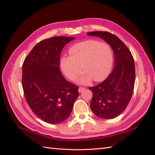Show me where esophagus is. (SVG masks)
I'll return each instance as SVG.
<instances>
[{
    "label": "esophagus",
    "instance_id": "esophagus-1",
    "mask_svg": "<svg viewBox=\"0 0 155 155\" xmlns=\"http://www.w3.org/2000/svg\"><path fill=\"white\" fill-rule=\"evenodd\" d=\"M84 89H85V88H84V87H79L78 91H79V93H81V92L84 90Z\"/></svg>",
    "mask_w": 155,
    "mask_h": 155
}]
</instances>
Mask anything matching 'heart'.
Listing matches in <instances>:
<instances>
[{"label":"heart","instance_id":"b5f03b06","mask_svg":"<svg viewBox=\"0 0 155 155\" xmlns=\"http://www.w3.org/2000/svg\"><path fill=\"white\" fill-rule=\"evenodd\" d=\"M68 53L70 56L61 58L60 66L70 80L77 78L81 67L85 71L77 80L81 85L88 84L92 79L95 81L104 80L110 72L113 54L110 46L105 43L95 40L79 42L70 47Z\"/></svg>","mask_w":155,"mask_h":155}]
</instances>
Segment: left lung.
<instances>
[{
  "instance_id": "8db88e82",
  "label": "left lung",
  "mask_w": 155,
  "mask_h": 155,
  "mask_svg": "<svg viewBox=\"0 0 155 155\" xmlns=\"http://www.w3.org/2000/svg\"><path fill=\"white\" fill-rule=\"evenodd\" d=\"M90 36L99 37L114 51V67L99 85L88 88L92 92L91 109L104 119H113L125 110L131 99L135 82V66L130 50L118 37L107 31H92Z\"/></svg>"
}]
</instances>
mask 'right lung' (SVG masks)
I'll list each match as a JSON object with an SVG mask.
<instances>
[{"label": "right lung", "instance_id": "right-lung-1", "mask_svg": "<svg viewBox=\"0 0 155 155\" xmlns=\"http://www.w3.org/2000/svg\"><path fill=\"white\" fill-rule=\"evenodd\" d=\"M75 38L54 37L37 43L22 64V85L33 112L50 124L67 120L79 96L78 87L67 81L60 71V55Z\"/></svg>", "mask_w": 155, "mask_h": 155}]
</instances>
